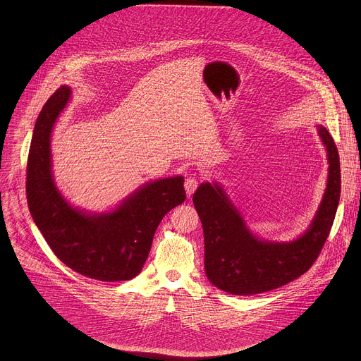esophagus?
Listing matches in <instances>:
<instances>
[{
    "mask_svg": "<svg viewBox=\"0 0 361 361\" xmlns=\"http://www.w3.org/2000/svg\"><path fill=\"white\" fill-rule=\"evenodd\" d=\"M197 186H199V180H197L195 176H189V178L185 180V189H186V193H188L189 196L196 192Z\"/></svg>",
    "mask_w": 361,
    "mask_h": 361,
    "instance_id": "34e87169",
    "label": "esophagus"
}]
</instances>
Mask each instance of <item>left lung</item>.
Here are the masks:
<instances>
[{"label":"left lung","instance_id":"1","mask_svg":"<svg viewBox=\"0 0 361 361\" xmlns=\"http://www.w3.org/2000/svg\"><path fill=\"white\" fill-rule=\"evenodd\" d=\"M318 133L328 153V185L309 231L298 240H258L216 185L203 183L193 195L204 232L207 278L218 289L242 296L269 292L307 272L319 256L339 204L341 162L329 132L319 126Z\"/></svg>","mask_w":361,"mask_h":361}]
</instances>
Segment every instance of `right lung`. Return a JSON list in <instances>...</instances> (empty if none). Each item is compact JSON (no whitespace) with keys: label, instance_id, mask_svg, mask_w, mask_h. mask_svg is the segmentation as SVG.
<instances>
[{"label":"right lung","instance_id":"1","mask_svg":"<svg viewBox=\"0 0 361 361\" xmlns=\"http://www.w3.org/2000/svg\"><path fill=\"white\" fill-rule=\"evenodd\" d=\"M69 96L71 89L61 86L35 125L26 166L27 206L52 253L71 269L104 282L129 281L149 257L161 219L185 202V179L175 176L147 183L103 215L72 208L54 185L50 155L52 126Z\"/></svg>","mask_w":361,"mask_h":361}]
</instances>
